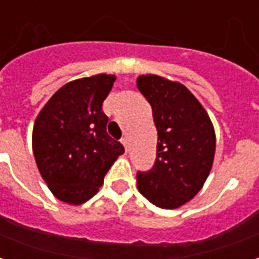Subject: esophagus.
I'll use <instances>...</instances> for the list:
<instances>
[{
    "mask_svg": "<svg viewBox=\"0 0 259 259\" xmlns=\"http://www.w3.org/2000/svg\"><path fill=\"white\" fill-rule=\"evenodd\" d=\"M120 141H122V144L124 146V148L127 150V148H129V140H127V137L124 136V137H122V139H120Z\"/></svg>",
    "mask_w": 259,
    "mask_h": 259,
    "instance_id": "1",
    "label": "esophagus"
}]
</instances>
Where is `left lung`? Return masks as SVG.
I'll return each instance as SVG.
<instances>
[{"instance_id": "8db88e82", "label": "left lung", "mask_w": 259, "mask_h": 259, "mask_svg": "<svg viewBox=\"0 0 259 259\" xmlns=\"http://www.w3.org/2000/svg\"><path fill=\"white\" fill-rule=\"evenodd\" d=\"M137 87L152 108L158 132L157 158L137 172V189L154 205L174 209L191 200L209 175L215 130L205 109L185 85L143 74Z\"/></svg>"}]
</instances>
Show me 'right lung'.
<instances>
[{
  "label": "right lung",
  "instance_id": "right-lung-1",
  "mask_svg": "<svg viewBox=\"0 0 259 259\" xmlns=\"http://www.w3.org/2000/svg\"><path fill=\"white\" fill-rule=\"evenodd\" d=\"M113 74H96L62 85L44 105L33 127L37 168L58 200L79 205L101 187L124 148L107 133L102 102Z\"/></svg>",
  "mask_w": 259,
  "mask_h": 259
}]
</instances>
